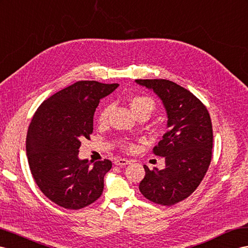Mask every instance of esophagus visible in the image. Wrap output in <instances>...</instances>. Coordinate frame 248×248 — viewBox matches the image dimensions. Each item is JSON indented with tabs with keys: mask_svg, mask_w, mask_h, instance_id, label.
I'll list each match as a JSON object with an SVG mask.
<instances>
[{
	"mask_svg": "<svg viewBox=\"0 0 248 248\" xmlns=\"http://www.w3.org/2000/svg\"><path fill=\"white\" fill-rule=\"evenodd\" d=\"M114 163H115L116 166L124 167V166H128V164L130 163V160L124 159V158H117V159L114 161Z\"/></svg>",
	"mask_w": 248,
	"mask_h": 248,
	"instance_id": "obj_1",
	"label": "esophagus"
}]
</instances>
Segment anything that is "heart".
<instances>
[{"label":"heart","instance_id":"1","mask_svg":"<svg viewBox=\"0 0 248 248\" xmlns=\"http://www.w3.org/2000/svg\"><path fill=\"white\" fill-rule=\"evenodd\" d=\"M130 107L133 111V113L135 114L136 116L141 115V114H144V115L150 116L152 113L154 112L155 108H156V104L155 100L147 96V95H134L130 98ZM111 112V106L107 105L105 106L103 109L100 110V112L98 113V117L97 120L100 124H105L108 122V118H109ZM123 148H124L125 150H133L134 149V144L129 142V141H124L122 143Z\"/></svg>","mask_w":248,"mask_h":248}]
</instances>
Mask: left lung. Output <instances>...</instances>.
I'll list each match as a JSON object with an SVG mask.
<instances>
[{
  "label": "left lung",
  "mask_w": 248,
  "mask_h": 248,
  "mask_svg": "<svg viewBox=\"0 0 248 248\" xmlns=\"http://www.w3.org/2000/svg\"><path fill=\"white\" fill-rule=\"evenodd\" d=\"M162 100L168 132L153 149L164 157L166 168L151 170L143 166L139 190L150 201L170 206L192 195L204 178L212 160L213 126L206 107L176 82L168 79H136Z\"/></svg>",
  "instance_id": "8db88e82"
}]
</instances>
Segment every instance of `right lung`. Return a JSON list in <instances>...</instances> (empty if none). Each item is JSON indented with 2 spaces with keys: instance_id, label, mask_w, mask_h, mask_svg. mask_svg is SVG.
Listing matches in <instances>:
<instances>
[{
  "instance_id": "obj_1",
  "label": "right lung",
  "mask_w": 248,
  "mask_h": 248,
  "mask_svg": "<svg viewBox=\"0 0 248 248\" xmlns=\"http://www.w3.org/2000/svg\"><path fill=\"white\" fill-rule=\"evenodd\" d=\"M118 84L80 80L44 100L31 119L26 138L29 168L40 189L67 209L90 205L103 194L108 159L91 166L78 158L80 140L93 132V116L101 98Z\"/></svg>"
}]
</instances>
